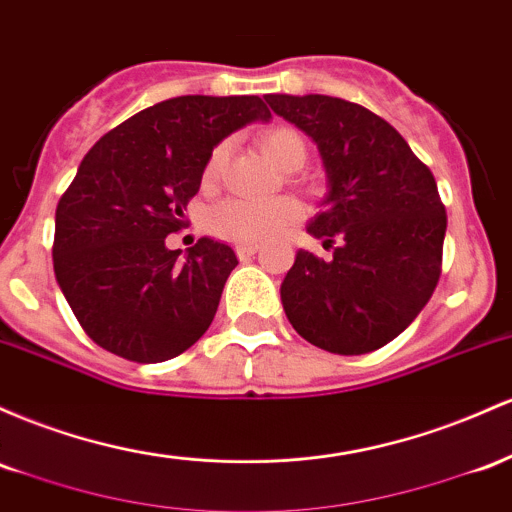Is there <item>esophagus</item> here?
<instances>
[{"instance_id":"34e87169","label":"esophagus","mask_w":512,"mask_h":512,"mask_svg":"<svg viewBox=\"0 0 512 512\" xmlns=\"http://www.w3.org/2000/svg\"><path fill=\"white\" fill-rule=\"evenodd\" d=\"M258 251H261V246H258V244H239L237 246V256L241 258V261H244V258H251L254 254H258Z\"/></svg>"}]
</instances>
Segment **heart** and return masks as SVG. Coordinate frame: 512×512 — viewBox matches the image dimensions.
I'll list each match as a JSON object with an SVG mask.
<instances>
[{
	"instance_id": "obj_1",
	"label": "heart",
	"mask_w": 512,
	"mask_h": 512,
	"mask_svg": "<svg viewBox=\"0 0 512 512\" xmlns=\"http://www.w3.org/2000/svg\"><path fill=\"white\" fill-rule=\"evenodd\" d=\"M258 147L283 171H297L307 159V142H304L302 132L290 128V125H273V128L263 130L258 135ZM225 157V145L212 149L208 164H205V181L212 183L220 176ZM300 217V203H295L292 198H278L271 200V203L232 198L210 212L208 225L217 237L241 241V244H254V241L280 237L292 225H297Z\"/></svg>"
}]
</instances>
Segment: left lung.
Segmentation results:
<instances>
[{
    "label": "left lung",
    "mask_w": 512,
    "mask_h": 512,
    "mask_svg": "<svg viewBox=\"0 0 512 512\" xmlns=\"http://www.w3.org/2000/svg\"><path fill=\"white\" fill-rule=\"evenodd\" d=\"M266 101L317 142L329 179L324 210L307 232L333 256L297 251L280 285L287 319L329 353L387 346L440 280L447 215L438 183L409 142L360 103L321 94Z\"/></svg>",
    "instance_id": "left-lung-1"
}]
</instances>
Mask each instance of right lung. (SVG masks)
I'll return each mask as SVG.
<instances>
[{
	"mask_svg": "<svg viewBox=\"0 0 512 512\" xmlns=\"http://www.w3.org/2000/svg\"><path fill=\"white\" fill-rule=\"evenodd\" d=\"M271 111L258 96H176L120 123L86 152L55 210L53 266L86 336L132 363H164L208 331L237 266L208 237L181 256L212 149Z\"/></svg>",
	"mask_w": 512,
	"mask_h": 512,
	"instance_id": "add662e5",
	"label": "right lung"
}]
</instances>
